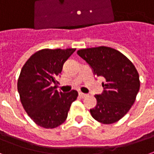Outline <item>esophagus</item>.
Masks as SVG:
<instances>
[{"mask_svg":"<svg viewBox=\"0 0 154 154\" xmlns=\"http://www.w3.org/2000/svg\"><path fill=\"white\" fill-rule=\"evenodd\" d=\"M79 96L81 97L82 98H85V97H87V94H84V93H82V92H80L79 93Z\"/></svg>","mask_w":154,"mask_h":154,"instance_id":"1","label":"esophagus"}]
</instances>
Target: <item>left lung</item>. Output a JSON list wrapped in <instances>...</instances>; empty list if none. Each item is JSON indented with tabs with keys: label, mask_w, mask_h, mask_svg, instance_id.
<instances>
[{
	"label": "left lung",
	"mask_w": 154,
	"mask_h": 154,
	"mask_svg": "<svg viewBox=\"0 0 154 154\" xmlns=\"http://www.w3.org/2000/svg\"><path fill=\"white\" fill-rule=\"evenodd\" d=\"M77 53L85 60L97 77H103L104 91L95 95L97 106L90 110L94 119L104 124L119 121L132 107L140 90L136 67L120 51L109 47L80 49Z\"/></svg>",
	"instance_id": "1"
}]
</instances>
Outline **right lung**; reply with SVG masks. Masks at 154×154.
Returning <instances> with one entry per match:
<instances>
[{"mask_svg": "<svg viewBox=\"0 0 154 154\" xmlns=\"http://www.w3.org/2000/svg\"><path fill=\"white\" fill-rule=\"evenodd\" d=\"M75 48H45L33 54L22 68L17 90L23 108L30 119L44 128H55L67 119L78 93L56 90L63 64Z\"/></svg>", "mask_w": 154, "mask_h": 154, "instance_id": "obj_1", "label": "right lung"}]
</instances>
